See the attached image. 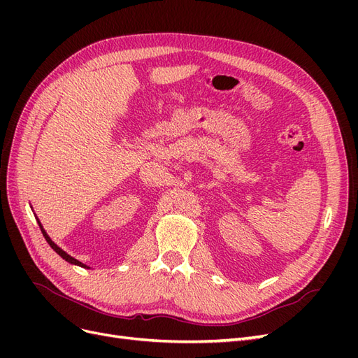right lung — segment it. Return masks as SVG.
<instances>
[{"label": "right lung", "instance_id": "add662e5", "mask_svg": "<svg viewBox=\"0 0 358 358\" xmlns=\"http://www.w3.org/2000/svg\"><path fill=\"white\" fill-rule=\"evenodd\" d=\"M38 225H40V229H41V233H43V236H45V239H46V242L50 245V248L53 249V251H55L58 255H61L64 259H66V262H69V263H71V264H76V266H80V267H85V268H90L86 264H83V263H80L79 259H76V258H73L71 255H69L66 251H62V249L58 246V245H55L52 242V239L50 237L48 236V233L45 231V229H43V225L40 224V221H38Z\"/></svg>", "mask_w": 358, "mask_h": 358}]
</instances>
